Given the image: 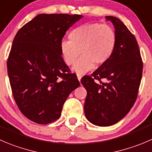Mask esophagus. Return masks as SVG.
Returning a JSON list of instances; mask_svg holds the SVG:
<instances>
[{"mask_svg":"<svg viewBox=\"0 0 152 152\" xmlns=\"http://www.w3.org/2000/svg\"><path fill=\"white\" fill-rule=\"evenodd\" d=\"M77 79H78V80H79V82H80L81 79H82V75L79 74V73H77Z\"/></svg>","mask_w":152,"mask_h":152,"instance_id":"34e87169","label":"esophagus"}]
</instances>
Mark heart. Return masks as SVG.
Segmentation results:
<instances>
[{
	"label": "heart",
	"instance_id": "heart-1",
	"mask_svg": "<svg viewBox=\"0 0 152 152\" xmlns=\"http://www.w3.org/2000/svg\"><path fill=\"white\" fill-rule=\"evenodd\" d=\"M70 41L60 43V53L67 65L74 64L80 53L83 56L73 70L84 73L92 70L95 64L104 65L108 61L116 46V35L110 26L101 23H85L70 32Z\"/></svg>",
	"mask_w": 152,
	"mask_h": 152
}]
</instances>
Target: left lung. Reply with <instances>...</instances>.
<instances>
[{
	"label": "left lung",
	"mask_w": 152,
	"mask_h": 152,
	"mask_svg": "<svg viewBox=\"0 0 152 152\" xmlns=\"http://www.w3.org/2000/svg\"><path fill=\"white\" fill-rule=\"evenodd\" d=\"M105 18L115 28V49L107 63L81 79L87 91L85 117L98 126H112L126 117L137 99L142 73V58L134 35L117 18Z\"/></svg>",
	"instance_id": "obj_1"
}]
</instances>
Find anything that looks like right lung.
Returning a JSON list of instances; mask_svg holds the SVG:
<instances>
[{
  "label": "right lung",
  "instance_id": "right-lung-1",
  "mask_svg": "<svg viewBox=\"0 0 152 152\" xmlns=\"http://www.w3.org/2000/svg\"><path fill=\"white\" fill-rule=\"evenodd\" d=\"M81 15L40 14L15 35L7 60L15 101L23 115L38 124L59 118L69 94L80 85L60 53L67 29Z\"/></svg>",
  "mask_w": 152,
  "mask_h": 152
}]
</instances>
